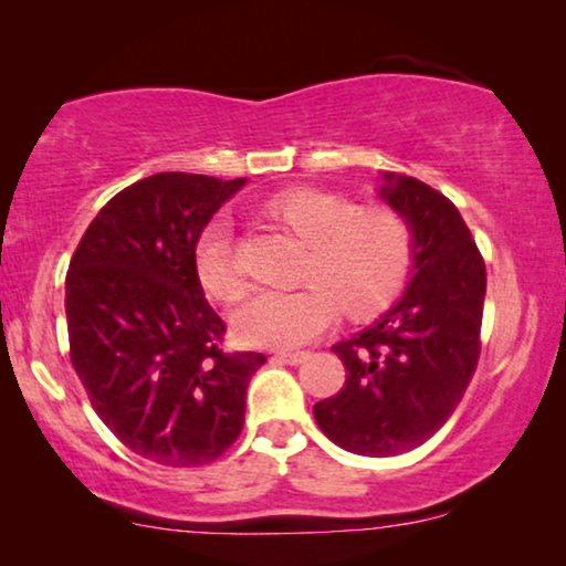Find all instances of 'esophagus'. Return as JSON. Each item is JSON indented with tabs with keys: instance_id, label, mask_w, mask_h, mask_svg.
Instances as JSON below:
<instances>
[{
	"instance_id": "34e87169",
	"label": "esophagus",
	"mask_w": 566,
	"mask_h": 566,
	"mask_svg": "<svg viewBox=\"0 0 566 566\" xmlns=\"http://www.w3.org/2000/svg\"><path fill=\"white\" fill-rule=\"evenodd\" d=\"M308 358V353H275L273 363H285V366H298Z\"/></svg>"
}]
</instances>
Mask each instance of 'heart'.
<instances>
[{
	"instance_id": "1",
	"label": "heart",
	"mask_w": 566,
	"mask_h": 566,
	"mask_svg": "<svg viewBox=\"0 0 566 566\" xmlns=\"http://www.w3.org/2000/svg\"><path fill=\"white\" fill-rule=\"evenodd\" d=\"M270 219L308 247L306 285L293 291L254 289L231 312L244 345L293 350L335 322L337 306L353 319L384 312L405 289L415 262V237L391 208H358L322 190H285L265 203ZM196 273L206 293L234 296L239 270L234 231L227 219L206 223L196 242Z\"/></svg>"
}]
</instances>
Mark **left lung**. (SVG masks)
I'll list each match as a JSON object with an SVG mask.
<instances>
[{"mask_svg":"<svg viewBox=\"0 0 566 566\" xmlns=\"http://www.w3.org/2000/svg\"><path fill=\"white\" fill-rule=\"evenodd\" d=\"M412 227V277L397 304L332 350L345 386L314 405L324 436L358 455H397L448 422L476 370L486 270L459 208L415 177L378 192Z\"/></svg>","mask_w":566,"mask_h":566,"instance_id":"1","label":"left lung"}]
</instances>
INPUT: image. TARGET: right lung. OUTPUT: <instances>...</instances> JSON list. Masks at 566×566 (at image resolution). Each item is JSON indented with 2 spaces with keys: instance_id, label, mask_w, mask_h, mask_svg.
I'll return each instance as SVG.
<instances>
[{
  "instance_id": "1",
  "label": "right lung",
  "mask_w": 566,
  "mask_h": 566,
  "mask_svg": "<svg viewBox=\"0 0 566 566\" xmlns=\"http://www.w3.org/2000/svg\"><path fill=\"white\" fill-rule=\"evenodd\" d=\"M247 180L159 172L120 190L66 273L72 366L115 438L161 467H203L234 443L262 353H223L196 242Z\"/></svg>"
}]
</instances>
